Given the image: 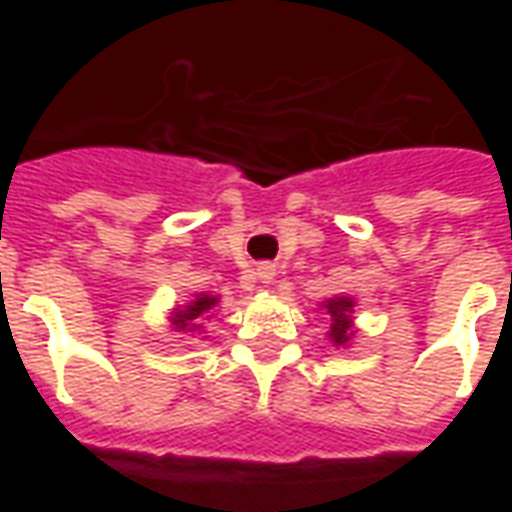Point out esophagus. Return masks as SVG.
<instances>
[{"label":"esophagus","instance_id":"1","mask_svg":"<svg viewBox=\"0 0 512 512\" xmlns=\"http://www.w3.org/2000/svg\"><path fill=\"white\" fill-rule=\"evenodd\" d=\"M257 277L263 279V282H271V279H274V268H271V266H260V268H257Z\"/></svg>","mask_w":512,"mask_h":512}]
</instances>
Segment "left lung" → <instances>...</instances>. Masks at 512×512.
<instances>
[{"mask_svg":"<svg viewBox=\"0 0 512 512\" xmlns=\"http://www.w3.org/2000/svg\"><path fill=\"white\" fill-rule=\"evenodd\" d=\"M351 307H354V301L343 299V296L326 301V310L332 315V332H329V337H332L334 345L348 343V337H351Z\"/></svg>","mask_w":512,"mask_h":512,"instance_id":"obj_1","label":"left lung"}]
</instances>
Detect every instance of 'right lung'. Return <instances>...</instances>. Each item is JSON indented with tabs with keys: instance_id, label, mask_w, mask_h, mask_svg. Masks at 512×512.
<instances>
[{
	"instance_id": "1",
	"label": "right lung",
	"mask_w": 512,
	"mask_h": 512,
	"mask_svg": "<svg viewBox=\"0 0 512 512\" xmlns=\"http://www.w3.org/2000/svg\"><path fill=\"white\" fill-rule=\"evenodd\" d=\"M213 304H216V299H213V296H205V293H202V296H197V301H191L186 310L175 315V318H178L180 329H189L191 321H197L200 315H205V312L211 310Z\"/></svg>"
}]
</instances>
